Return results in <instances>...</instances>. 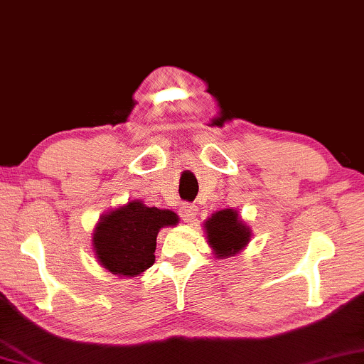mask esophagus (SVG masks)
Masks as SVG:
<instances>
[{
    "mask_svg": "<svg viewBox=\"0 0 364 364\" xmlns=\"http://www.w3.org/2000/svg\"><path fill=\"white\" fill-rule=\"evenodd\" d=\"M196 213H198V210H196V206H193V205H183L181 208H179V215H181V218H183V221L185 223H191L193 220H195L196 218Z\"/></svg>",
    "mask_w": 364,
    "mask_h": 364,
    "instance_id": "1",
    "label": "esophagus"
}]
</instances>
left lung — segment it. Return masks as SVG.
I'll return each instance as SVG.
<instances>
[{"mask_svg":"<svg viewBox=\"0 0 364 364\" xmlns=\"http://www.w3.org/2000/svg\"><path fill=\"white\" fill-rule=\"evenodd\" d=\"M208 245L218 259H226L241 253L251 241V228L241 220L238 210L225 208L203 223Z\"/></svg>","mask_w":364,"mask_h":364,"instance_id":"obj_1","label":"left lung"}]
</instances>
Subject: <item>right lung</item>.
Segmentation results:
<instances>
[{"mask_svg": "<svg viewBox=\"0 0 364 364\" xmlns=\"http://www.w3.org/2000/svg\"><path fill=\"white\" fill-rule=\"evenodd\" d=\"M178 223L179 218L171 210L129 200L123 206L106 211L96 223L91 238L96 259L119 278L141 276L154 263L159 230Z\"/></svg>", "mask_w": 364, "mask_h": 364, "instance_id": "right-lung-1", "label": "right lung"}]
</instances>
